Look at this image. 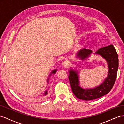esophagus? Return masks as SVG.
Returning <instances> with one entry per match:
<instances>
[{
  "mask_svg": "<svg viewBox=\"0 0 124 124\" xmlns=\"http://www.w3.org/2000/svg\"><path fill=\"white\" fill-rule=\"evenodd\" d=\"M62 65L63 66H64V67L66 68L70 65V62H69V61H67V60H65V61H63V62L62 63Z\"/></svg>",
  "mask_w": 124,
  "mask_h": 124,
  "instance_id": "obj_1",
  "label": "esophagus"
}]
</instances>
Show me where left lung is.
Segmentation results:
<instances>
[{"label": "left lung", "mask_w": 124, "mask_h": 124, "mask_svg": "<svg viewBox=\"0 0 124 124\" xmlns=\"http://www.w3.org/2000/svg\"><path fill=\"white\" fill-rule=\"evenodd\" d=\"M92 53L88 49H82L78 53L82 59L87 58ZM96 54L105 59L108 64V74L103 83L92 89H83L79 86L78 72L70 70L69 79L73 93L80 100L89 101L100 98L108 93L113 88L116 78L118 68V58L115 47L110 44L98 49Z\"/></svg>", "instance_id": "left-lung-1"}]
</instances>
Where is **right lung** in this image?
Returning <instances> with one entry per match:
<instances>
[{
    "label": "right lung",
    "instance_id": "obj_1",
    "mask_svg": "<svg viewBox=\"0 0 124 124\" xmlns=\"http://www.w3.org/2000/svg\"><path fill=\"white\" fill-rule=\"evenodd\" d=\"M56 70H53V71H52V72H51V73L50 74V75L52 73H55V72H56ZM47 94V91H46V92H45V93H44V95H46Z\"/></svg>",
    "mask_w": 124,
    "mask_h": 124
}]
</instances>
